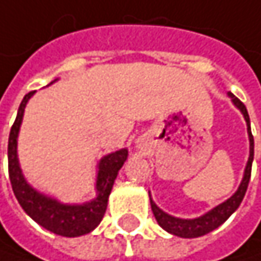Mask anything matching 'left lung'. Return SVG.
I'll return each instance as SVG.
<instances>
[{
	"label": "left lung",
	"instance_id": "1",
	"mask_svg": "<svg viewBox=\"0 0 261 261\" xmlns=\"http://www.w3.org/2000/svg\"><path fill=\"white\" fill-rule=\"evenodd\" d=\"M229 96L232 98L233 103L244 114L245 121H247V126H248L247 129H248V137H250V158H248V163H247V168H245V172H244L242 182H241L238 192L232 197H229L226 202H223L218 206H215L214 210H211L210 213H206V214L199 217V218H193V220H184V218H177V217L166 214L150 199L151 210H153V214H154L156 220H158L159 226L162 229H165L166 232L172 233V234L179 236V238H199V236H203L206 233L215 230L218 226H221L238 210V206L241 205V202H242V199L245 196V192L248 189V182H250V178H251L252 159H254V138H252L251 134L250 116H248L247 107L241 102L233 93H229Z\"/></svg>",
	"mask_w": 261,
	"mask_h": 261
}]
</instances>
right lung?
<instances>
[{
    "mask_svg": "<svg viewBox=\"0 0 261 261\" xmlns=\"http://www.w3.org/2000/svg\"><path fill=\"white\" fill-rule=\"evenodd\" d=\"M34 92H29L22 99L17 110L16 120L11 126L9 137V177L14 196L23 211L41 227L61 236H82L92 232L102 220L108 196L111 193L114 179L127 159V150L123 148L116 153H111L99 162L98 178H96V192L98 196L92 202L83 205H65L51 199L48 196L41 195L34 190L27 179L22 175L19 160H17V135L20 129V123L23 119V111L29 98Z\"/></svg>",
    "mask_w": 261,
    "mask_h": 261,
    "instance_id": "right-lung-1",
    "label": "right lung"
}]
</instances>
